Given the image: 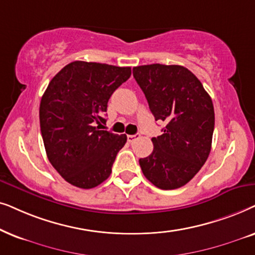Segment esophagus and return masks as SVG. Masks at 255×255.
<instances>
[{
	"label": "esophagus",
	"instance_id": "34e87169",
	"mask_svg": "<svg viewBox=\"0 0 255 255\" xmlns=\"http://www.w3.org/2000/svg\"><path fill=\"white\" fill-rule=\"evenodd\" d=\"M140 137V134H135V135H127V140L128 142H134L135 140Z\"/></svg>",
	"mask_w": 255,
	"mask_h": 255
}]
</instances>
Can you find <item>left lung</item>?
<instances>
[{"mask_svg": "<svg viewBox=\"0 0 255 255\" xmlns=\"http://www.w3.org/2000/svg\"><path fill=\"white\" fill-rule=\"evenodd\" d=\"M133 76L155 120L165 124L163 134L151 138V154L138 159L142 172L162 190L181 188L201 170L211 150V97L198 78L181 65L136 66Z\"/></svg>", "mask_w": 255, "mask_h": 255, "instance_id": "left-lung-1", "label": "left lung"}]
</instances>
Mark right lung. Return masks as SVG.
Segmentation results:
<instances>
[{"label":"right lung","mask_w":255,"mask_h":255,"mask_svg":"<svg viewBox=\"0 0 255 255\" xmlns=\"http://www.w3.org/2000/svg\"><path fill=\"white\" fill-rule=\"evenodd\" d=\"M130 67L76 60L49 83L39 106L47 158L77 188L92 189L110 177L125 134L100 130L112 94L130 77Z\"/></svg>","instance_id":"1"}]
</instances>
